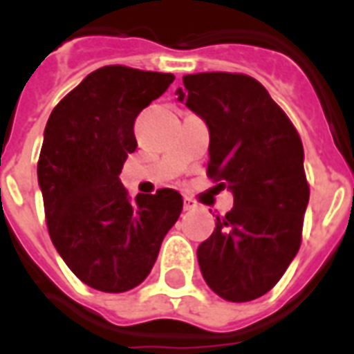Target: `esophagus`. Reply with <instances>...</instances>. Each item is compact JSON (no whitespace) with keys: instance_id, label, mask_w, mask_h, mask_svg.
Returning <instances> with one entry per match:
<instances>
[{"instance_id":"34e87169","label":"esophagus","mask_w":354,"mask_h":354,"mask_svg":"<svg viewBox=\"0 0 354 354\" xmlns=\"http://www.w3.org/2000/svg\"><path fill=\"white\" fill-rule=\"evenodd\" d=\"M198 209V204L191 198H185L183 200V211H194Z\"/></svg>"}]
</instances>
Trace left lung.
<instances>
[{
  "mask_svg": "<svg viewBox=\"0 0 354 354\" xmlns=\"http://www.w3.org/2000/svg\"><path fill=\"white\" fill-rule=\"evenodd\" d=\"M176 95L209 128L207 176L233 193L232 211L196 250L202 275L227 301L257 299L301 244L308 183L299 133L248 75H185Z\"/></svg>",
  "mask_w": 354,
  "mask_h": 354,
  "instance_id": "left-lung-1",
  "label": "left lung"
}]
</instances>
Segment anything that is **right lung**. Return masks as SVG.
<instances>
[{
    "label": "right lung",
    "instance_id": "add662e5",
    "mask_svg": "<svg viewBox=\"0 0 354 354\" xmlns=\"http://www.w3.org/2000/svg\"><path fill=\"white\" fill-rule=\"evenodd\" d=\"M174 75L106 66L58 102L44 132L38 185L47 230L91 288L127 292L150 274L183 200L174 189L130 200L119 174L138 141L133 121Z\"/></svg>",
    "mask_w": 354,
    "mask_h": 354
}]
</instances>
